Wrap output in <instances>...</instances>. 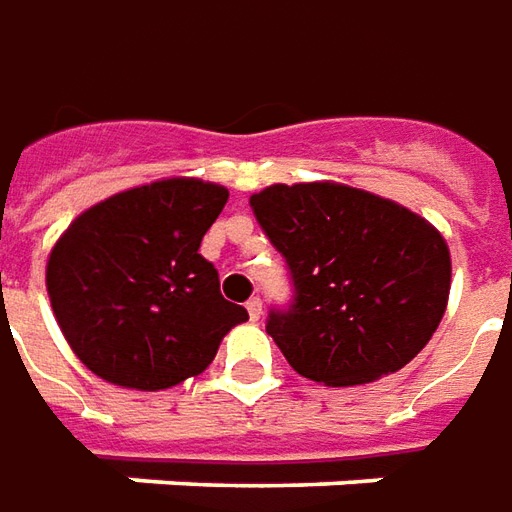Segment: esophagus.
<instances>
[{
    "label": "esophagus",
    "mask_w": 512,
    "mask_h": 512,
    "mask_svg": "<svg viewBox=\"0 0 512 512\" xmlns=\"http://www.w3.org/2000/svg\"><path fill=\"white\" fill-rule=\"evenodd\" d=\"M246 311H249V319H252V322H257V319H260V314H263V300H260V297H252V300L246 302Z\"/></svg>",
    "instance_id": "34e87169"
}]
</instances>
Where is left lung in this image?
<instances>
[{
  "label": "left lung",
  "mask_w": 512,
  "mask_h": 512,
  "mask_svg": "<svg viewBox=\"0 0 512 512\" xmlns=\"http://www.w3.org/2000/svg\"><path fill=\"white\" fill-rule=\"evenodd\" d=\"M283 255L294 297L266 333L288 364L328 387L398 373L446 314L443 235L389 198L333 182L271 184L249 198Z\"/></svg>",
  "instance_id": "obj_1"
}]
</instances>
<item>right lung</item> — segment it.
Segmentation results:
<instances>
[{"label":"right lung","mask_w":512,"mask_h":512,"mask_svg":"<svg viewBox=\"0 0 512 512\" xmlns=\"http://www.w3.org/2000/svg\"><path fill=\"white\" fill-rule=\"evenodd\" d=\"M227 187L162 179L78 215L47 263L52 311L75 356L117 387L168 389L204 373L249 319L198 252Z\"/></svg>","instance_id":"add662e5"}]
</instances>
